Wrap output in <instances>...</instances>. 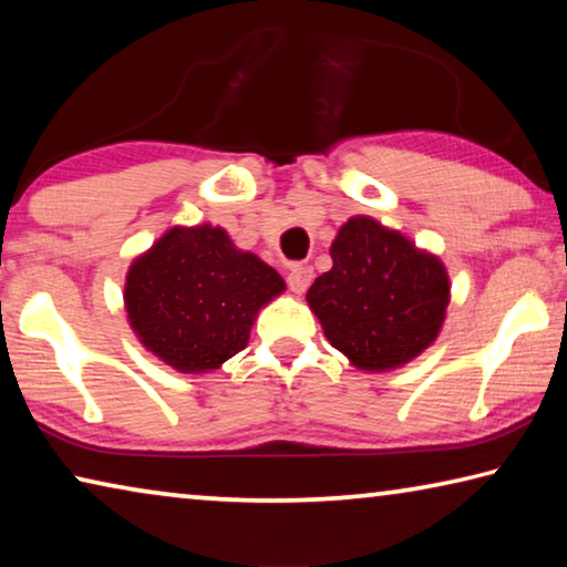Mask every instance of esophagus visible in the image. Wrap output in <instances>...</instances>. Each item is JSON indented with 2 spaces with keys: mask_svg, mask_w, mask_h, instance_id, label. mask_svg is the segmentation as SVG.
<instances>
[{
  "mask_svg": "<svg viewBox=\"0 0 567 567\" xmlns=\"http://www.w3.org/2000/svg\"><path fill=\"white\" fill-rule=\"evenodd\" d=\"M312 267H307V265H295L290 272H287V287H290V290L295 292V295H302L307 287H310V282H312Z\"/></svg>",
  "mask_w": 567,
  "mask_h": 567,
  "instance_id": "1",
  "label": "esophagus"
}]
</instances>
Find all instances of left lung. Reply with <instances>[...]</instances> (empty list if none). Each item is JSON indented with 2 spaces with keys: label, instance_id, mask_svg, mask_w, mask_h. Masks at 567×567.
<instances>
[{
  "label": "left lung",
  "instance_id": "obj_1",
  "mask_svg": "<svg viewBox=\"0 0 567 567\" xmlns=\"http://www.w3.org/2000/svg\"><path fill=\"white\" fill-rule=\"evenodd\" d=\"M332 270L307 290L334 350L368 372L395 370L435 342L450 280L435 255L372 217H350L330 247Z\"/></svg>",
  "mask_w": 567,
  "mask_h": 567
}]
</instances>
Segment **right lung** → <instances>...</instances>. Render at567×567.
<instances>
[{
	"label": "right lung",
	"instance_id": "1",
	"mask_svg": "<svg viewBox=\"0 0 567 567\" xmlns=\"http://www.w3.org/2000/svg\"><path fill=\"white\" fill-rule=\"evenodd\" d=\"M282 292V277L223 227H172L130 265L124 310L152 354L199 375L245 350L257 312Z\"/></svg>",
	"mask_w": 567,
	"mask_h": 567
}]
</instances>
